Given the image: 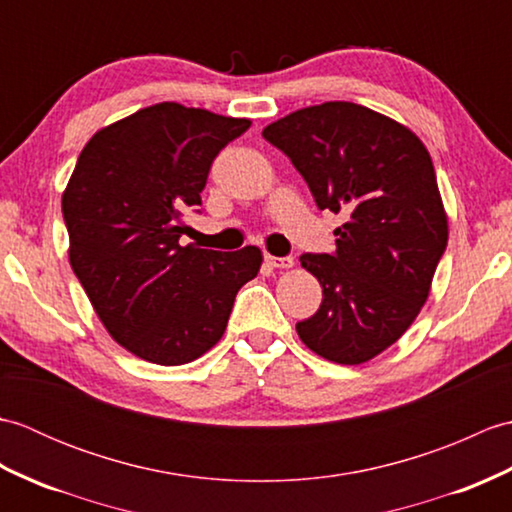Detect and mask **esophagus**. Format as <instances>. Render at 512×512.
Returning <instances> with one entry per match:
<instances>
[{
    "label": "esophagus",
    "instance_id": "34e87169",
    "mask_svg": "<svg viewBox=\"0 0 512 512\" xmlns=\"http://www.w3.org/2000/svg\"><path fill=\"white\" fill-rule=\"evenodd\" d=\"M266 264L273 266V268H292V264H295V259L292 257H273V255H266Z\"/></svg>",
    "mask_w": 512,
    "mask_h": 512
}]
</instances>
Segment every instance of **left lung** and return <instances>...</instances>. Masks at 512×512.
<instances>
[{
  "mask_svg": "<svg viewBox=\"0 0 512 512\" xmlns=\"http://www.w3.org/2000/svg\"><path fill=\"white\" fill-rule=\"evenodd\" d=\"M308 182L319 209L343 213L332 255L306 253L323 301L297 323L312 352L341 365L380 354L429 297L449 239L436 171L420 138L369 107L330 101L264 129Z\"/></svg>",
  "mask_w": 512,
  "mask_h": 512,
  "instance_id": "1",
  "label": "left lung"
}]
</instances>
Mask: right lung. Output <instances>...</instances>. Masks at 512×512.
Instances as JSON below:
<instances>
[{
	"label": "right lung",
	"mask_w": 512,
	"mask_h": 512,
	"mask_svg": "<svg viewBox=\"0 0 512 512\" xmlns=\"http://www.w3.org/2000/svg\"><path fill=\"white\" fill-rule=\"evenodd\" d=\"M250 127L180 103H156L96 132L61 209L70 266L99 319L125 350L184 365L222 339L237 290L262 250L182 246V213L198 211L215 156Z\"/></svg>",
	"instance_id": "1"
}]
</instances>
